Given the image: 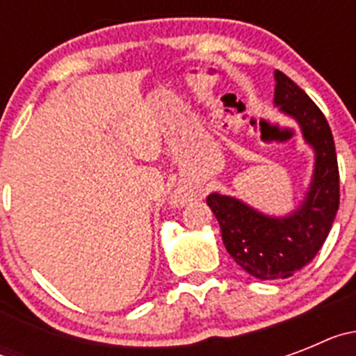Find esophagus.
Listing matches in <instances>:
<instances>
[{"label":"esophagus","instance_id":"obj_1","mask_svg":"<svg viewBox=\"0 0 356 356\" xmlns=\"http://www.w3.org/2000/svg\"><path fill=\"white\" fill-rule=\"evenodd\" d=\"M188 201L187 194H181V193H175L171 196V205L172 207H184L185 203Z\"/></svg>","mask_w":356,"mask_h":356}]
</instances>
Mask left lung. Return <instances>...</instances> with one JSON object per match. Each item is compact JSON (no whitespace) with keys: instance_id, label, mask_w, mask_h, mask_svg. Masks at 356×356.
<instances>
[{"instance_id":"8db88e82","label":"left lung","mask_w":356,"mask_h":356,"mask_svg":"<svg viewBox=\"0 0 356 356\" xmlns=\"http://www.w3.org/2000/svg\"><path fill=\"white\" fill-rule=\"evenodd\" d=\"M275 81L273 103L296 121L314 151L312 178L303 201L291 213L269 216L235 196L212 193L207 197L229 257L259 280L289 278L312 262L339 210L337 153L328 121L284 72L275 71Z\"/></svg>"}]
</instances>
